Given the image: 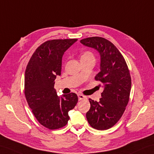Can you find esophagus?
I'll use <instances>...</instances> for the list:
<instances>
[{
  "label": "esophagus",
  "instance_id": "obj_1",
  "mask_svg": "<svg viewBox=\"0 0 154 154\" xmlns=\"http://www.w3.org/2000/svg\"><path fill=\"white\" fill-rule=\"evenodd\" d=\"M77 96H78L79 100H82L87 98V97H86L85 96H84V95H83V94H78Z\"/></svg>",
  "mask_w": 154,
  "mask_h": 154
}]
</instances>
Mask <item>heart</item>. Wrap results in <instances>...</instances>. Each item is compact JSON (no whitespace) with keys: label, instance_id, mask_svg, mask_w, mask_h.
I'll return each mask as SVG.
<instances>
[{"label":"heart","instance_id":"heart-1","mask_svg":"<svg viewBox=\"0 0 154 154\" xmlns=\"http://www.w3.org/2000/svg\"><path fill=\"white\" fill-rule=\"evenodd\" d=\"M91 58H93L94 59V57L93 54H92L90 51H85L81 56V60H83V59H91Z\"/></svg>","mask_w":154,"mask_h":154}]
</instances>
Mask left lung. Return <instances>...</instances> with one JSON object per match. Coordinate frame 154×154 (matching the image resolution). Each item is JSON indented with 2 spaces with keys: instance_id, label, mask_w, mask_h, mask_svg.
I'll return each instance as SVG.
<instances>
[{
  "instance_id": "1",
  "label": "left lung",
  "mask_w": 154,
  "mask_h": 154,
  "mask_svg": "<svg viewBox=\"0 0 154 154\" xmlns=\"http://www.w3.org/2000/svg\"><path fill=\"white\" fill-rule=\"evenodd\" d=\"M83 45L94 48L100 56V71L95 76L103 91L99 102L89 98L91 108L86 114L89 125L97 130H107L122 116L129 100L131 78L123 56L107 39L92 37L81 40Z\"/></svg>"
}]
</instances>
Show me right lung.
Instances as JSON below:
<instances>
[{"label": "right lung", "mask_w": 154, "mask_h": 154, "mask_svg": "<svg viewBox=\"0 0 154 154\" xmlns=\"http://www.w3.org/2000/svg\"><path fill=\"white\" fill-rule=\"evenodd\" d=\"M76 38L55 39L42 43L36 49L25 73V96L37 121L51 130L66 126L69 111L76 106L75 93L57 95L55 79L60 75L64 52Z\"/></svg>", "instance_id": "1"}]
</instances>
